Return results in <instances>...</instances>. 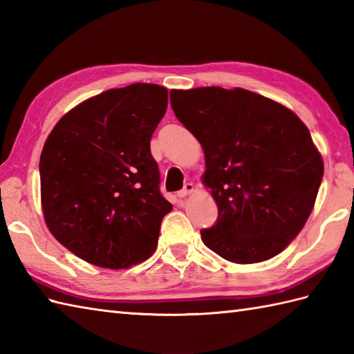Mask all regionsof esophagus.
<instances>
[{
    "instance_id": "34e87169",
    "label": "esophagus",
    "mask_w": 354,
    "mask_h": 354,
    "mask_svg": "<svg viewBox=\"0 0 354 354\" xmlns=\"http://www.w3.org/2000/svg\"><path fill=\"white\" fill-rule=\"evenodd\" d=\"M194 192V185L192 183H187L181 192H178V198H185Z\"/></svg>"
}]
</instances>
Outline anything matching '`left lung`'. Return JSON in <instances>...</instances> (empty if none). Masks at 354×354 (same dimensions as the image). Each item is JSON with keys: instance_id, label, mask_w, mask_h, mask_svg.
<instances>
[{"instance_id": "obj_1", "label": "left lung", "mask_w": 354, "mask_h": 354, "mask_svg": "<svg viewBox=\"0 0 354 354\" xmlns=\"http://www.w3.org/2000/svg\"><path fill=\"white\" fill-rule=\"evenodd\" d=\"M170 103L204 149L201 179L219 212L202 242L239 265L275 257L309 219L324 175L307 126L243 88L171 89Z\"/></svg>"}]
</instances>
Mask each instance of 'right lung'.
Wrapping results in <instances>:
<instances>
[{
  "mask_svg": "<svg viewBox=\"0 0 354 354\" xmlns=\"http://www.w3.org/2000/svg\"><path fill=\"white\" fill-rule=\"evenodd\" d=\"M167 88L132 84L79 103L45 141L41 205L47 228L79 259L127 269L158 246L171 212L158 184L150 138L167 109Z\"/></svg>",
  "mask_w": 354,
  "mask_h": 354,
  "instance_id": "right-lung-1",
  "label": "right lung"
}]
</instances>
